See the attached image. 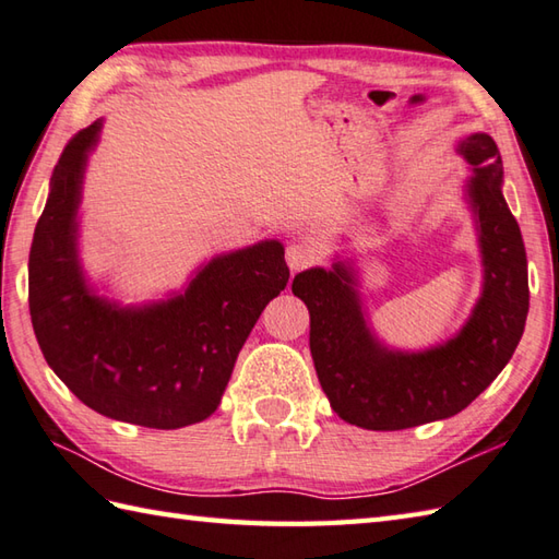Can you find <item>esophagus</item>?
<instances>
[{
    "label": "esophagus",
    "mask_w": 559,
    "mask_h": 559,
    "mask_svg": "<svg viewBox=\"0 0 559 559\" xmlns=\"http://www.w3.org/2000/svg\"><path fill=\"white\" fill-rule=\"evenodd\" d=\"M316 260H318V253H316V248H311L309 243H289L287 246V265L294 272L311 267Z\"/></svg>",
    "instance_id": "obj_1"
}]
</instances>
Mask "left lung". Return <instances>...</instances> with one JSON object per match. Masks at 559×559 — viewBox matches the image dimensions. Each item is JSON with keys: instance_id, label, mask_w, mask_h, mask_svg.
I'll return each instance as SVG.
<instances>
[{"instance_id": "obj_1", "label": "left lung", "mask_w": 559, "mask_h": 559, "mask_svg": "<svg viewBox=\"0 0 559 559\" xmlns=\"http://www.w3.org/2000/svg\"><path fill=\"white\" fill-rule=\"evenodd\" d=\"M459 152L473 166L471 200L480 226L485 289L471 321L423 355L383 349L359 309L352 272L306 270L292 292L309 306L311 357L335 413L349 425L395 431L447 419L468 407L507 367L528 316V270L521 229L502 195V156L489 134Z\"/></svg>"}]
</instances>
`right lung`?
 Segmentation results:
<instances>
[{
	"instance_id": "add662e5",
	"label": "right lung",
	"mask_w": 559,
	"mask_h": 559,
	"mask_svg": "<svg viewBox=\"0 0 559 559\" xmlns=\"http://www.w3.org/2000/svg\"><path fill=\"white\" fill-rule=\"evenodd\" d=\"M100 122L67 142L28 255V309L45 361L96 413L152 429L207 419L246 337L287 287L284 248L265 241L212 260L186 294L124 311L91 296L76 265V207Z\"/></svg>"
}]
</instances>
